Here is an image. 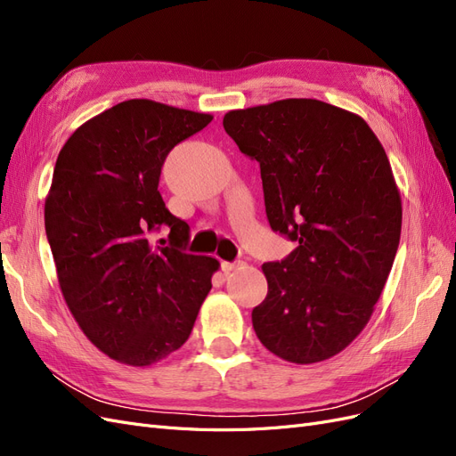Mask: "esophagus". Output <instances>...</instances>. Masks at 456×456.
Segmentation results:
<instances>
[{"label": "esophagus", "mask_w": 456, "mask_h": 456, "mask_svg": "<svg viewBox=\"0 0 456 456\" xmlns=\"http://www.w3.org/2000/svg\"><path fill=\"white\" fill-rule=\"evenodd\" d=\"M241 265H243L241 260H236V262H223V265H220V268H223L224 273H230V272H233L236 268H240Z\"/></svg>", "instance_id": "34e87169"}]
</instances>
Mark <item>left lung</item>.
I'll return each mask as SVG.
<instances>
[{
	"label": "left lung",
	"instance_id": "1",
	"mask_svg": "<svg viewBox=\"0 0 456 456\" xmlns=\"http://www.w3.org/2000/svg\"><path fill=\"white\" fill-rule=\"evenodd\" d=\"M224 131L260 165L270 228L297 243L262 272L258 340L285 362L317 363L362 333L402 233V198L367 123L315 99L232 110Z\"/></svg>",
	"mask_w": 456,
	"mask_h": 456
}]
</instances>
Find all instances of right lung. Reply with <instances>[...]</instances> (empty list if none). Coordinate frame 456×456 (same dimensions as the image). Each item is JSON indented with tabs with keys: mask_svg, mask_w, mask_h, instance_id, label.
I'll use <instances>...</instances> for the list:
<instances>
[{
	"mask_svg": "<svg viewBox=\"0 0 456 456\" xmlns=\"http://www.w3.org/2000/svg\"><path fill=\"white\" fill-rule=\"evenodd\" d=\"M213 116L146 99L84 123L54 163L45 233L68 308L96 348L133 367L188 340L218 260L190 255V226L159 194L169 151ZM170 230L154 244L151 233Z\"/></svg>",
	"mask_w": 456,
	"mask_h": 456,
	"instance_id": "1",
	"label": "right lung"
}]
</instances>
